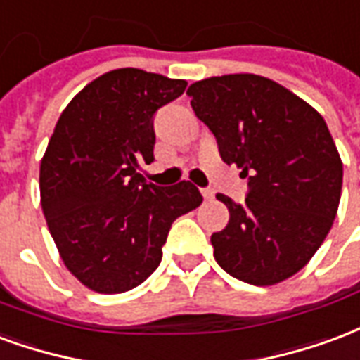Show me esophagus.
<instances>
[{
    "label": "esophagus",
    "mask_w": 360,
    "mask_h": 360,
    "mask_svg": "<svg viewBox=\"0 0 360 360\" xmlns=\"http://www.w3.org/2000/svg\"><path fill=\"white\" fill-rule=\"evenodd\" d=\"M201 195H203V198H205V199H212V195H214V191L209 190V188H203V190H201Z\"/></svg>",
    "instance_id": "esophagus-1"
}]
</instances>
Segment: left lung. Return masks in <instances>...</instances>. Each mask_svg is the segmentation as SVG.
<instances>
[{
  "label": "left lung",
  "mask_w": 360,
  "mask_h": 360,
  "mask_svg": "<svg viewBox=\"0 0 360 360\" xmlns=\"http://www.w3.org/2000/svg\"><path fill=\"white\" fill-rule=\"evenodd\" d=\"M191 109L214 134L222 161L249 180L243 203L211 236L217 263L253 285L303 269L334 224L343 165L316 109L270 78L212 76L188 88Z\"/></svg>",
  "instance_id": "obj_1"
}]
</instances>
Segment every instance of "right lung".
<instances>
[{
    "label": "right lung",
    "mask_w": 360,
    "mask_h": 360,
    "mask_svg": "<svg viewBox=\"0 0 360 360\" xmlns=\"http://www.w3.org/2000/svg\"><path fill=\"white\" fill-rule=\"evenodd\" d=\"M188 82L140 69L105 72L65 107L40 165L41 211L65 266L97 293H124L159 266L172 222L201 205L188 180L146 182L153 115Z\"/></svg>",
    "instance_id": "1"
}]
</instances>
